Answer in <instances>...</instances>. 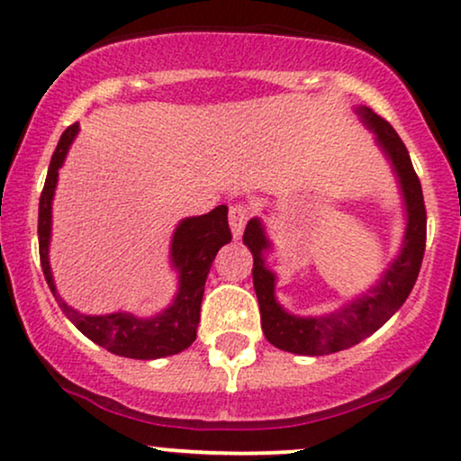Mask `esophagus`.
I'll return each mask as SVG.
<instances>
[{
    "instance_id": "1",
    "label": "esophagus",
    "mask_w": 461,
    "mask_h": 461,
    "mask_svg": "<svg viewBox=\"0 0 461 461\" xmlns=\"http://www.w3.org/2000/svg\"><path fill=\"white\" fill-rule=\"evenodd\" d=\"M247 219H249V208L242 203H236L230 208V230H231V236L240 238L242 231H245V225H247Z\"/></svg>"
}]
</instances>
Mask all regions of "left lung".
Instances as JSON below:
<instances>
[{
  "label": "left lung",
  "mask_w": 461,
  "mask_h": 461,
  "mask_svg": "<svg viewBox=\"0 0 461 461\" xmlns=\"http://www.w3.org/2000/svg\"><path fill=\"white\" fill-rule=\"evenodd\" d=\"M356 114L364 128L375 134V142L390 162L401 199L405 210V231L399 253L390 260L384 273L366 293L357 294L338 310L327 314L301 316L285 310L277 301L275 285L277 273L268 267V253L273 251V240L267 234V225L260 216H253L247 223L242 242L253 256V288L260 303L262 331L273 347L297 356H330L356 347L370 333H375L384 322L390 321L414 288L420 271L422 253H425L427 214L422 188L411 167L410 153L399 139L393 125L375 114L366 105H357Z\"/></svg>",
  "instance_id": "1"
}]
</instances>
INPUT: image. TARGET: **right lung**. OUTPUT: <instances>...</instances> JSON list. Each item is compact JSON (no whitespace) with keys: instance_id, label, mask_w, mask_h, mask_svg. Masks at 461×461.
I'll return each instance as SVG.
<instances>
[{"instance_id":"right-lung-1","label":"right lung","mask_w":461,"mask_h":461,"mask_svg":"<svg viewBox=\"0 0 461 461\" xmlns=\"http://www.w3.org/2000/svg\"><path fill=\"white\" fill-rule=\"evenodd\" d=\"M79 125L73 123L58 140L47 171L45 188L39 203V249L47 285L65 312V316L95 345L110 353L131 359H158L176 356L194 342L199 325L201 299L205 279L219 249L231 240L227 225V205H216L212 212L182 219L173 231L168 260L177 273V293L167 308L151 316H139L131 312H110V314H82L58 294L54 273L50 264L51 242V203L58 186L62 164L76 140Z\"/></svg>"}]
</instances>
